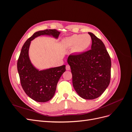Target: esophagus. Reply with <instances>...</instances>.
<instances>
[{
	"mask_svg": "<svg viewBox=\"0 0 132 132\" xmlns=\"http://www.w3.org/2000/svg\"><path fill=\"white\" fill-rule=\"evenodd\" d=\"M70 69V67L69 65H66V70H69Z\"/></svg>",
	"mask_w": 132,
	"mask_h": 132,
	"instance_id": "obj_1",
	"label": "esophagus"
}]
</instances>
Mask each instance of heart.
I'll return each instance as SVG.
<instances>
[{
    "instance_id": "heart-1",
    "label": "heart",
    "mask_w": 132,
    "mask_h": 132,
    "mask_svg": "<svg viewBox=\"0 0 132 132\" xmlns=\"http://www.w3.org/2000/svg\"><path fill=\"white\" fill-rule=\"evenodd\" d=\"M92 42L91 37L89 34H75L65 39V44L68 47H73L75 53H81L88 49Z\"/></svg>"
}]
</instances>
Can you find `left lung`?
<instances>
[{
  "instance_id": "1",
  "label": "left lung",
  "mask_w": 132,
  "mask_h": 132,
  "mask_svg": "<svg viewBox=\"0 0 132 132\" xmlns=\"http://www.w3.org/2000/svg\"><path fill=\"white\" fill-rule=\"evenodd\" d=\"M92 39L91 48L77 55H70L67 62L72 74L73 85L81 97H98L109 85L111 61L100 39L88 32Z\"/></svg>"
}]
</instances>
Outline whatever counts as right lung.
<instances>
[{
	"label": "right lung",
	"instance_id": "obj_1",
	"mask_svg": "<svg viewBox=\"0 0 132 132\" xmlns=\"http://www.w3.org/2000/svg\"><path fill=\"white\" fill-rule=\"evenodd\" d=\"M60 32L47 29L35 32L23 44L18 60L17 67L21 85L28 96L39 102L48 101L53 97L57 83L65 71V65L39 70L32 64L29 56L32 40L41 35H49L57 38Z\"/></svg>",
	"mask_w": 132,
	"mask_h": 132
}]
</instances>
